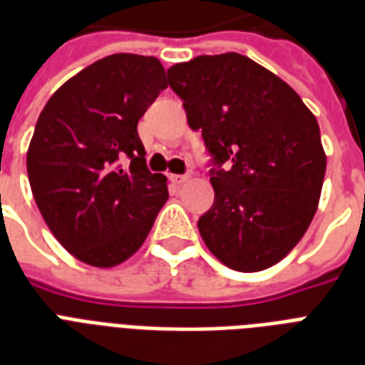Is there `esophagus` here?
Segmentation results:
<instances>
[{"instance_id": "34e87169", "label": "esophagus", "mask_w": 365, "mask_h": 365, "mask_svg": "<svg viewBox=\"0 0 365 365\" xmlns=\"http://www.w3.org/2000/svg\"><path fill=\"white\" fill-rule=\"evenodd\" d=\"M170 178H172V182L178 183V185H182V183H187L189 180H191V176H187V174H185V176H176V174H174V176H170Z\"/></svg>"}]
</instances>
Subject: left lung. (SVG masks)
Listing matches in <instances>:
<instances>
[{
  "label": "left lung",
  "mask_w": 365,
  "mask_h": 365,
  "mask_svg": "<svg viewBox=\"0 0 365 365\" xmlns=\"http://www.w3.org/2000/svg\"><path fill=\"white\" fill-rule=\"evenodd\" d=\"M187 123L217 165L214 205L199 233L229 269L255 272L284 259L317 214L326 151L317 117L272 71L239 53L168 68Z\"/></svg>",
  "instance_id": "1"
}]
</instances>
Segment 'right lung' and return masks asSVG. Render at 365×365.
Here are the masks:
<instances>
[{"label": "right lung", "instance_id": "1", "mask_svg": "<svg viewBox=\"0 0 365 365\" xmlns=\"http://www.w3.org/2000/svg\"><path fill=\"white\" fill-rule=\"evenodd\" d=\"M163 88L155 56L111 54L70 77L37 119L26 155L31 193L54 239L87 265L110 269L136 254L168 199L138 136Z\"/></svg>", "mask_w": 365, "mask_h": 365}]
</instances>
